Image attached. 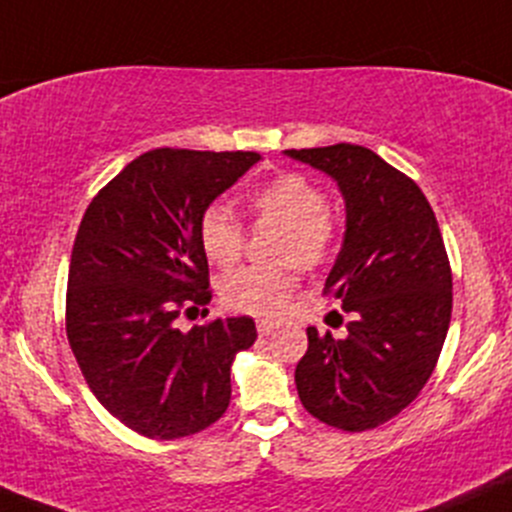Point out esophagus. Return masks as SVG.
Here are the masks:
<instances>
[{"instance_id": "1", "label": "esophagus", "mask_w": 512, "mask_h": 512, "mask_svg": "<svg viewBox=\"0 0 512 512\" xmlns=\"http://www.w3.org/2000/svg\"><path fill=\"white\" fill-rule=\"evenodd\" d=\"M277 329L275 322H267V319H257V332H260V337H267V334H272Z\"/></svg>"}]
</instances>
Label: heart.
<instances>
[{"label":"heart","mask_w":512,"mask_h":512,"mask_svg":"<svg viewBox=\"0 0 512 512\" xmlns=\"http://www.w3.org/2000/svg\"><path fill=\"white\" fill-rule=\"evenodd\" d=\"M247 205L260 223L280 225L285 235L277 242V260L297 262L314 270L327 262L334 247L332 215L327 195L302 173H282L247 195ZM198 240L213 265L227 267L240 257L245 232L240 220L223 203H210L198 220ZM294 289V275L287 267H240L220 285L227 307L237 312L275 317Z\"/></svg>","instance_id":"obj_1"}]
</instances>
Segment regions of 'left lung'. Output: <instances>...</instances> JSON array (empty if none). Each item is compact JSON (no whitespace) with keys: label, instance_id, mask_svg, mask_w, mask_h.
I'll return each instance as SVG.
<instances>
[{"label":"left lung","instance_id":"obj_1","mask_svg":"<svg viewBox=\"0 0 512 512\" xmlns=\"http://www.w3.org/2000/svg\"><path fill=\"white\" fill-rule=\"evenodd\" d=\"M327 173L347 208L342 250L324 292L352 314L347 339L307 329L294 369L299 401L322 423L366 431L421 394L446 342L453 280L436 215L421 188L352 143L285 151Z\"/></svg>","mask_w":512,"mask_h":512}]
</instances>
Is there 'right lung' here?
<instances>
[{"label": "right lung", "instance_id": "right-lung-1", "mask_svg": "<svg viewBox=\"0 0 512 512\" xmlns=\"http://www.w3.org/2000/svg\"><path fill=\"white\" fill-rule=\"evenodd\" d=\"M260 160L252 151L156 148L126 165L86 208L66 289V337L103 409L160 441L193 436L230 404V366L255 344L250 317L180 332L208 304L203 210Z\"/></svg>", "mask_w": 512, "mask_h": 512}]
</instances>
